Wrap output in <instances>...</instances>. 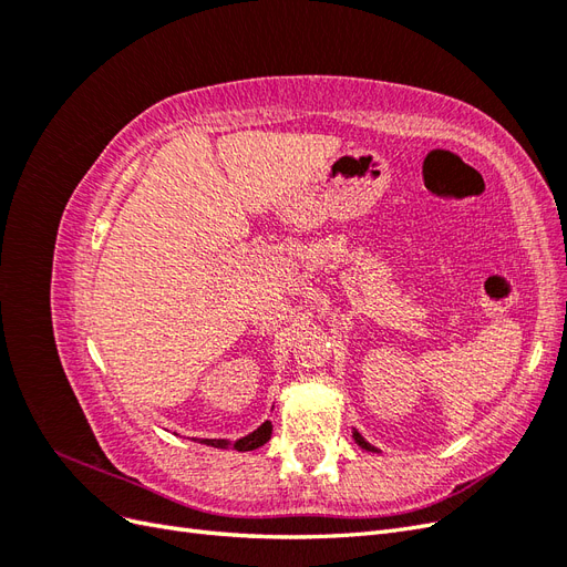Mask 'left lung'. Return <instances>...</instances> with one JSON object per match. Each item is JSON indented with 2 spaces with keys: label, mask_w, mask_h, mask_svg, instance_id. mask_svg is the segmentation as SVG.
Segmentation results:
<instances>
[{
  "label": "left lung",
  "mask_w": 567,
  "mask_h": 567,
  "mask_svg": "<svg viewBox=\"0 0 567 567\" xmlns=\"http://www.w3.org/2000/svg\"><path fill=\"white\" fill-rule=\"evenodd\" d=\"M352 437H354V442L359 444V447H362V450H367V452H379V450H375V447H371V444L362 437V435H359L357 431H352Z\"/></svg>",
  "instance_id": "obj_1"
}]
</instances>
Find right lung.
I'll return each mask as SVG.
<instances>
[{
  "label": "right lung",
  "instance_id": "obj_1",
  "mask_svg": "<svg viewBox=\"0 0 567 567\" xmlns=\"http://www.w3.org/2000/svg\"><path fill=\"white\" fill-rule=\"evenodd\" d=\"M271 437V421H265L257 431H252L250 435L236 440L234 444L229 440H200V444H208V447H217V450H227L234 447L236 452H252L257 447H262V444Z\"/></svg>",
  "mask_w": 567,
  "mask_h": 567
}]
</instances>
